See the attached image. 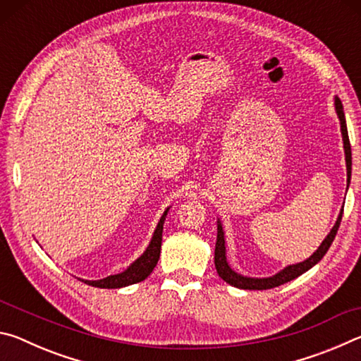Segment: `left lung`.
I'll list each match as a JSON object with an SVG mask.
<instances>
[{"instance_id":"obj_1","label":"left lung","mask_w":361,"mask_h":361,"mask_svg":"<svg viewBox=\"0 0 361 361\" xmlns=\"http://www.w3.org/2000/svg\"><path fill=\"white\" fill-rule=\"evenodd\" d=\"M334 106L336 113H338V118L341 122V133H342V142H344V152H345V167H347V188L350 185V175H352V151H350V142H349V133H347V124H345V116L344 109H342V103L339 97H334ZM342 212H344V207H342L339 212V216L336 219L333 229L329 231V234L325 237V240L320 243V247L317 248L312 256H309L307 259L302 262H298V264L286 266L282 271L277 272L276 276L272 277H262V279H255V277H247L242 276V274L235 272L234 269L229 266L228 259H226V240H224V231L223 224L218 219V234H216V245H215V267L218 276L221 277L226 283H229L235 288L242 290H269L276 288V286L283 285L290 280L302 276L304 272H307L310 267H314L317 262H319L323 256L326 255L328 248L331 247L336 234H338L341 219H342Z\"/></svg>"}]
</instances>
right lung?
I'll return each instance as SVG.
<instances>
[{"instance_id": "1", "label": "right lung", "mask_w": 361, "mask_h": 361, "mask_svg": "<svg viewBox=\"0 0 361 361\" xmlns=\"http://www.w3.org/2000/svg\"><path fill=\"white\" fill-rule=\"evenodd\" d=\"M169 209L164 212V215L161 216V219H159L148 248H146L145 253L140 256L138 259L133 261L124 272L114 274V276H108L106 279H100V280H84V283L97 286V288H122V286H129V285L142 282V280L148 277L152 272V269L156 267L159 256H161L162 229H164V221H166Z\"/></svg>"}]
</instances>
